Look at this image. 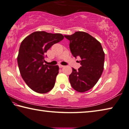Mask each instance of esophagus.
<instances>
[{"label": "esophagus", "mask_w": 129, "mask_h": 129, "mask_svg": "<svg viewBox=\"0 0 129 129\" xmlns=\"http://www.w3.org/2000/svg\"><path fill=\"white\" fill-rule=\"evenodd\" d=\"M59 68H63V67H64V66H63L62 64H59Z\"/></svg>", "instance_id": "1"}]
</instances>
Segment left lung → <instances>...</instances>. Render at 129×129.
<instances>
[{"label": "left lung", "mask_w": 129, "mask_h": 129, "mask_svg": "<svg viewBox=\"0 0 129 129\" xmlns=\"http://www.w3.org/2000/svg\"><path fill=\"white\" fill-rule=\"evenodd\" d=\"M64 37L70 41L72 55L81 58V67L78 70L73 69L70 82L75 91L86 92L94 86L103 72L105 53L102 46L96 38L84 31H76Z\"/></svg>", "instance_id": "obj_1"}]
</instances>
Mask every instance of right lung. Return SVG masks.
Segmentation results:
<instances>
[{
  "mask_svg": "<svg viewBox=\"0 0 129 129\" xmlns=\"http://www.w3.org/2000/svg\"><path fill=\"white\" fill-rule=\"evenodd\" d=\"M63 38L60 33L37 31L21 42L17 56L18 66L24 82L35 92L45 93L53 88L59 66L44 64V54Z\"/></svg>",
  "mask_w": 129,
  "mask_h": 129,
  "instance_id": "1",
  "label": "right lung"
}]
</instances>
